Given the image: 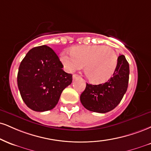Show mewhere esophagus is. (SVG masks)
<instances>
[{"instance_id":"34e87169","label":"esophagus","mask_w":151,"mask_h":151,"mask_svg":"<svg viewBox=\"0 0 151 151\" xmlns=\"http://www.w3.org/2000/svg\"><path fill=\"white\" fill-rule=\"evenodd\" d=\"M72 78H73V79H77L80 78V76L78 75V74H73V75H72Z\"/></svg>"}]
</instances>
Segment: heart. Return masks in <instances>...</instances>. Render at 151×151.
Instances as JSON below:
<instances>
[{
	"instance_id": "heart-1",
	"label": "heart",
	"mask_w": 151,
	"mask_h": 151,
	"mask_svg": "<svg viewBox=\"0 0 151 151\" xmlns=\"http://www.w3.org/2000/svg\"><path fill=\"white\" fill-rule=\"evenodd\" d=\"M60 59L69 72L81 70L84 65L87 77L95 83L105 82L110 79L118 65L115 50L102 45L76 46L72 52L63 51Z\"/></svg>"
}]
</instances>
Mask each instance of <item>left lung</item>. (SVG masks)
<instances>
[{
    "label": "left lung",
    "mask_w": 151,
    "mask_h": 151,
    "mask_svg": "<svg viewBox=\"0 0 151 151\" xmlns=\"http://www.w3.org/2000/svg\"><path fill=\"white\" fill-rule=\"evenodd\" d=\"M129 65L124 55L118 57V65L113 76L104 83L93 85L86 83L80 96L83 106L87 110L99 113L111 111L120 103L127 90Z\"/></svg>",
    "instance_id": "1"
}]
</instances>
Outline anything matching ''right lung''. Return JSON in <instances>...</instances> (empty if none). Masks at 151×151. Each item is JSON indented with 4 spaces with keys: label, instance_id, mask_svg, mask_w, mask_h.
<instances>
[{
    "label": "right lung",
    "instance_id": "obj_1",
    "mask_svg": "<svg viewBox=\"0 0 151 151\" xmlns=\"http://www.w3.org/2000/svg\"><path fill=\"white\" fill-rule=\"evenodd\" d=\"M63 68L50 47L37 46L27 52L19 67L17 86L28 108L37 112L55 108L63 91L72 81V74Z\"/></svg>",
    "mask_w": 151,
    "mask_h": 151
}]
</instances>
